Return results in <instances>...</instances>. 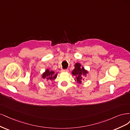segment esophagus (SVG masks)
<instances>
[{"label": "esophagus", "instance_id": "obj_1", "mask_svg": "<svg viewBox=\"0 0 130 130\" xmlns=\"http://www.w3.org/2000/svg\"><path fill=\"white\" fill-rule=\"evenodd\" d=\"M61 72H69V70H68V69L62 70L61 71Z\"/></svg>", "mask_w": 130, "mask_h": 130}]
</instances>
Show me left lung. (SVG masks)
<instances>
[{
    "label": "left lung",
    "instance_id": "8db88e82",
    "mask_svg": "<svg viewBox=\"0 0 130 130\" xmlns=\"http://www.w3.org/2000/svg\"><path fill=\"white\" fill-rule=\"evenodd\" d=\"M88 73L89 71L85 69L79 62H77L74 65V69L72 71V74L75 77V79H74L75 82L79 84H81L83 80H84Z\"/></svg>",
    "mask_w": 130,
    "mask_h": 130
}]
</instances>
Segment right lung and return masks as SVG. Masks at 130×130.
<instances>
[{
  "instance_id": "right-lung-1",
  "label": "right lung",
  "mask_w": 130,
  "mask_h": 130,
  "mask_svg": "<svg viewBox=\"0 0 130 130\" xmlns=\"http://www.w3.org/2000/svg\"><path fill=\"white\" fill-rule=\"evenodd\" d=\"M58 73H55L53 71H50L49 69H46L42 74V77L44 80L48 83L51 82L54 80L57 77Z\"/></svg>"
}]
</instances>
